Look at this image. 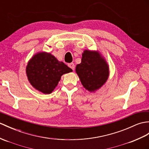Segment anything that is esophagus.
<instances>
[{
    "label": "esophagus",
    "mask_w": 149,
    "mask_h": 149,
    "mask_svg": "<svg viewBox=\"0 0 149 149\" xmlns=\"http://www.w3.org/2000/svg\"><path fill=\"white\" fill-rule=\"evenodd\" d=\"M68 67H70V68H72L73 70H74V69H75V65H74V64L73 63H69V64H68Z\"/></svg>",
    "instance_id": "34e87169"
}]
</instances>
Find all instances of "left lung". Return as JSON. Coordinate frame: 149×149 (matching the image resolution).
<instances>
[{
	"mask_svg": "<svg viewBox=\"0 0 149 149\" xmlns=\"http://www.w3.org/2000/svg\"><path fill=\"white\" fill-rule=\"evenodd\" d=\"M75 72L86 90L95 93L107 82L109 66L98 51L86 49L82 54L81 63L77 64Z\"/></svg>",
	"mask_w": 149,
	"mask_h": 149,
	"instance_id": "1",
	"label": "left lung"
}]
</instances>
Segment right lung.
Wrapping results in <instances>:
<instances>
[{"mask_svg":"<svg viewBox=\"0 0 149 149\" xmlns=\"http://www.w3.org/2000/svg\"><path fill=\"white\" fill-rule=\"evenodd\" d=\"M72 70L63 62L58 61L49 53L39 52L30 59L26 74L30 84L44 94H51L56 87L61 77Z\"/></svg>","mask_w":149,"mask_h":149,"instance_id":"right-lung-1","label":"right lung"}]
</instances>
